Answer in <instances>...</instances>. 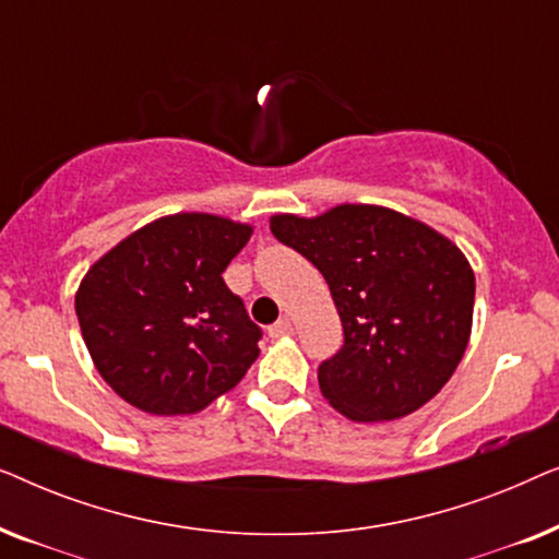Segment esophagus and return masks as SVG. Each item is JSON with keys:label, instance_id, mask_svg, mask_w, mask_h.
Wrapping results in <instances>:
<instances>
[{"label": "esophagus", "instance_id": "obj_1", "mask_svg": "<svg viewBox=\"0 0 559 559\" xmlns=\"http://www.w3.org/2000/svg\"><path fill=\"white\" fill-rule=\"evenodd\" d=\"M293 333V323L289 320H277V323L270 325V338H285V335Z\"/></svg>", "mask_w": 559, "mask_h": 559}]
</instances>
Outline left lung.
I'll use <instances>...</instances> for the list:
<instances>
[{"instance_id":"left-lung-1","label":"left lung","mask_w":559,"mask_h":559,"mask_svg":"<svg viewBox=\"0 0 559 559\" xmlns=\"http://www.w3.org/2000/svg\"><path fill=\"white\" fill-rule=\"evenodd\" d=\"M272 234L318 266L343 348L318 366L320 392L354 423H389L432 400L471 338L476 277L448 236L400 211L341 203L274 213Z\"/></svg>"}]
</instances>
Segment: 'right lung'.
<instances>
[{
    "instance_id": "add662e5",
    "label": "right lung",
    "mask_w": 559,
    "mask_h": 559,
    "mask_svg": "<svg viewBox=\"0 0 559 559\" xmlns=\"http://www.w3.org/2000/svg\"><path fill=\"white\" fill-rule=\"evenodd\" d=\"M249 224L173 213L91 264L75 316L96 371L147 415H195L243 379L262 331L221 274Z\"/></svg>"
}]
</instances>
